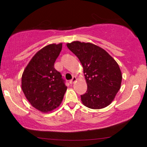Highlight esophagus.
Listing matches in <instances>:
<instances>
[{
  "label": "esophagus",
  "mask_w": 147,
  "mask_h": 147,
  "mask_svg": "<svg viewBox=\"0 0 147 147\" xmlns=\"http://www.w3.org/2000/svg\"><path fill=\"white\" fill-rule=\"evenodd\" d=\"M76 78L75 77V76H74V77H73V78H72V79L71 80H70V81H69V83L70 84H74V82H76Z\"/></svg>",
  "instance_id": "obj_1"
}]
</instances>
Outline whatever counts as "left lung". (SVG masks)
I'll return each mask as SVG.
<instances>
[{"label": "left lung", "instance_id": "obj_1", "mask_svg": "<svg viewBox=\"0 0 147 147\" xmlns=\"http://www.w3.org/2000/svg\"><path fill=\"white\" fill-rule=\"evenodd\" d=\"M67 46L84 68L88 89L81 95L82 102L92 109L106 107L121 85L122 74L118 63L105 50L94 44L74 41Z\"/></svg>", "mask_w": 147, "mask_h": 147}]
</instances>
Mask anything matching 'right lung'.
I'll list each match as a JSON object with an SVG mask.
<instances>
[{
    "instance_id": "right-lung-1",
    "label": "right lung",
    "mask_w": 147,
    "mask_h": 147,
    "mask_svg": "<svg viewBox=\"0 0 147 147\" xmlns=\"http://www.w3.org/2000/svg\"><path fill=\"white\" fill-rule=\"evenodd\" d=\"M62 43L51 44L39 50L29 61L22 75L21 88L30 104L43 112L59 106L67 86L54 63Z\"/></svg>"
}]
</instances>
